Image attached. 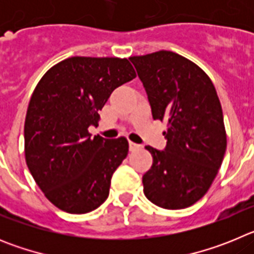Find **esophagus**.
Listing matches in <instances>:
<instances>
[{"label":"esophagus","mask_w":254,"mask_h":254,"mask_svg":"<svg viewBox=\"0 0 254 254\" xmlns=\"http://www.w3.org/2000/svg\"><path fill=\"white\" fill-rule=\"evenodd\" d=\"M129 145V150H131V151H134V150H137V149H141V145H138V143H134V142H129L128 143Z\"/></svg>","instance_id":"esophagus-1"}]
</instances>
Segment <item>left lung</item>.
<instances>
[{"instance_id":"left-lung-1","label":"left lung","mask_w":254,"mask_h":254,"mask_svg":"<svg viewBox=\"0 0 254 254\" xmlns=\"http://www.w3.org/2000/svg\"><path fill=\"white\" fill-rule=\"evenodd\" d=\"M147 94L154 120L167 121V146L152 155L143 193L159 207L179 210L202 198L226 150L221 104L197 64L170 51L129 58Z\"/></svg>"}]
</instances>
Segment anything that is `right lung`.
Listing matches in <instances>:
<instances>
[{"instance_id":"right-lung-1","label":"right lung","mask_w":254,"mask_h":254,"mask_svg":"<svg viewBox=\"0 0 254 254\" xmlns=\"http://www.w3.org/2000/svg\"><path fill=\"white\" fill-rule=\"evenodd\" d=\"M134 77L126 58L71 57L38 82L26 112L25 159L40 190L62 211L86 214L109 196L128 142L91 137L87 128L98 126V112L114 89Z\"/></svg>"}]
</instances>
